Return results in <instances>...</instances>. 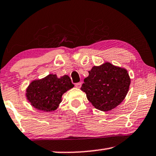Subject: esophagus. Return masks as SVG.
I'll list each match as a JSON object with an SVG mask.
<instances>
[{"label": "esophagus", "instance_id": "esophagus-1", "mask_svg": "<svg viewBox=\"0 0 156 156\" xmlns=\"http://www.w3.org/2000/svg\"><path fill=\"white\" fill-rule=\"evenodd\" d=\"M81 85H82L81 83H77L75 84V86H76V88H80V87H81Z\"/></svg>", "mask_w": 156, "mask_h": 156}]
</instances>
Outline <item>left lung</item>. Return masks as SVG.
I'll return each mask as SVG.
<instances>
[{"label":"left lung","instance_id":"left-lung-1","mask_svg":"<svg viewBox=\"0 0 156 156\" xmlns=\"http://www.w3.org/2000/svg\"><path fill=\"white\" fill-rule=\"evenodd\" d=\"M88 73L80 89L96 109L110 111L125 99L130 85L126 69L105 62L94 66Z\"/></svg>","mask_w":156,"mask_h":156}]
</instances>
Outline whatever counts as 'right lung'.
Wrapping results in <instances>:
<instances>
[{
    "label": "right lung",
    "mask_w": 156,
    "mask_h": 156,
    "mask_svg": "<svg viewBox=\"0 0 156 156\" xmlns=\"http://www.w3.org/2000/svg\"><path fill=\"white\" fill-rule=\"evenodd\" d=\"M73 86L67 75L58 78L57 75L50 74L42 79L31 82L26 90V97L37 109L52 112L62 101V94Z\"/></svg>",
    "instance_id": "obj_1"
}]
</instances>
